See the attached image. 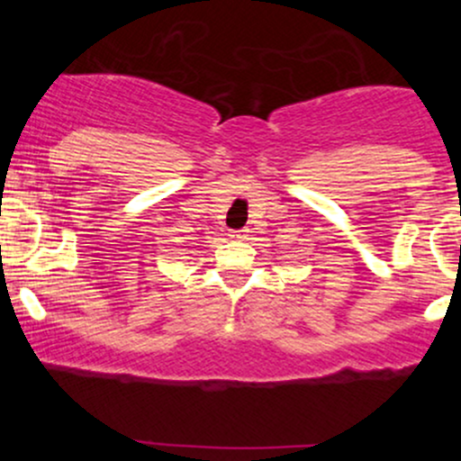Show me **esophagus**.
<instances>
[{
	"instance_id": "esophagus-1",
	"label": "esophagus",
	"mask_w": 461,
	"mask_h": 461,
	"mask_svg": "<svg viewBox=\"0 0 461 461\" xmlns=\"http://www.w3.org/2000/svg\"><path fill=\"white\" fill-rule=\"evenodd\" d=\"M230 238H231V240H247L249 230H231Z\"/></svg>"
}]
</instances>
